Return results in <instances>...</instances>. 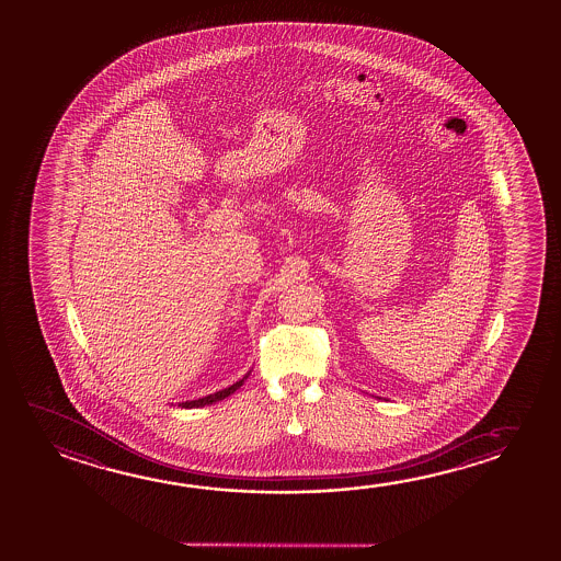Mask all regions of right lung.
Returning a JSON list of instances; mask_svg holds the SVG:
<instances>
[{
    "label": "right lung",
    "instance_id": "add662e5",
    "mask_svg": "<svg viewBox=\"0 0 561 561\" xmlns=\"http://www.w3.org/2000/svg\"><path fill=\"white\" fill-rule=\"evenodd\" d=\"M249 377V374L247 376L242 377V379H239L237 383H232V386L227 387V389H221V391H217V393H213V396L202 397V399H195V401H185V403H180L178 407H182V409H193V407H205V404H211L217 403V401H222L225 397H229L230 393H234L237 389H239L242 383H244V379Z\"/></svg>",
    "mask_w": 561,
    "mask_h": 561
}]
</instances>
